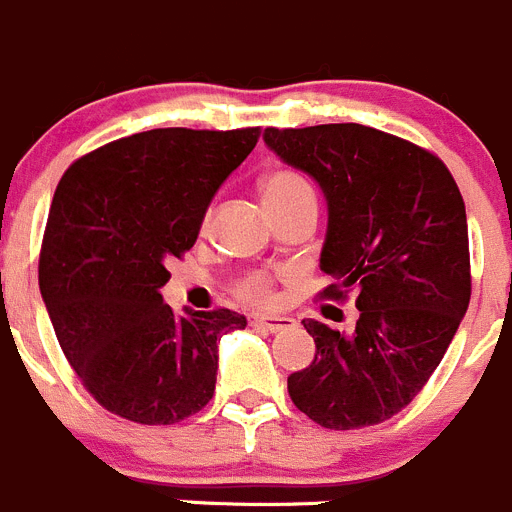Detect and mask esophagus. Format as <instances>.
<instances>
[{
	"mask_svg": "<svg viewBox=\"0 0 512 512\" xmlns=\"http://www.w3.org/2000/svg\"><path fill=\"white\" fill-rule=\"evenodd\" d=\"M251 325L261 327V330L279 332V330H289V327H294L297 322H294L292 317H279V314H253Z\"/></svg>",
	"mask_w": 512,
	"mask_h": 512,
	"instance_id": "esophagus-1",
	"label": "esophagus"
}]
</instances>
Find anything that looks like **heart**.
Returning a JSON list of instances; mask_svg holds the SVG:
<instances>
[{
  "instance_id": "obj_1",
  "label": "heart",
  "mask_w": 512,
  "mask_h": 512,
  "mask_svg": "<svg viewBox=\"0 0 512 512\" xmlns=\"http://www.w3.org/2000/svg\"><path fill=\"white\" fill-rule=\"evenodd\" d=\"M261 192H264L266 205H281L287 200L299 198L304 192H312V187L307 185L304 177H299L292 170H274L264 177L261 182ZM210 218V213L205 215V220ZM236 294L246 302L253 304H269L274 302V279H271L266 271H251V274L243 276L236 284Z\"/></svg>"
}]
</instances>
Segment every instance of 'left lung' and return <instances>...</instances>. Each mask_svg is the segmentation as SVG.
Masks as SVG:
<instances>
[{
	"instance_id": "obj_1",
	"label": "left lung",
	"mask_w": 512,
	"mask_h": 512,
	"mask_svg": "<svg viewBox=\"0 0 512 512\" xmlns=\"http://www.w3.org/2000/svg\"><path fill=\"white\" fill-rule=\"evenodd\" d=\"M264 142L320 182L327 238L320 266L358 292L350 335L304 322L314 360L289 375L294 406L325 429H360L406 409L442 363L472 294L464 200L429 149L363 124L269 126Z\"/></svg>"
}]
</instances>
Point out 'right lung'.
<instances>
[{
  "mask_svg": "<svg viewBox=\"0 0 512 512\" xmlns=\"http://www.w3.org/2000/svg\"><path fill=\"white\" fill-rule=\"evenodd\" d=\"M259 126L152 129L70 164L40 248V292L83 388L134 424H177L213 398L231 309L175 317L159 289L198 238L215 190L251 154Z\"/></svg>",
  "mask_w": 512,
  "mask_h": 512,
  "instance_id": "1",
  "label": "right lung"
}]
</instances>
